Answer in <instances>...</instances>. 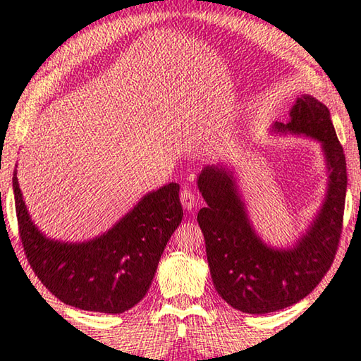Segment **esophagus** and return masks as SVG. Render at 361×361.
Here are the masks:
<instances>
[{
	"label": "esophagus",
	"mask_w": 361,
	"mask_h": 361,
	"mask_svg": "<svg viewBox=\"0 0 361 361\" xmlns=\"http://www.w3.org/2000/svg\"><path fill=\"white\" fill-rule=\"evenodd\" d=\"M180 201H181L183 209H186V210H192L197 205L196 194L190 190H186V188L180 192Z\"/></svg>",
	"instance_id": "34e87169"
}]
</instances>
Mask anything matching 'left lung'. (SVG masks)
Instances as JSON below:
<instances>
[{
	"label": "left lung",
	"mask_w": 361,
	"mask_h": 361,
	"mask_svg": "<svg viewBox=\"0 0 361 361\" xmlns=\"http://www.w3.org/2000/svg\"><path fill=\"white\" fill-rule=\"evenodd\" d=\"M271 131L318 141L328 173L322 207L289 247H274L259 236L231 169L205 165L197 175L199 192L207 202L197 221L212 281L226 304L252 314L297 304L317 288L334 260L345 205V156L328 107L302 94L290 107L288 122H276Z\"/></svg>",
	"instance_id": "8db88e82"
}]
</instances>
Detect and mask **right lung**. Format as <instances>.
I'll return each mask as SVG.
<instances>
[{
	"label": "right lung",
	"instance_id": "1",
	"mask_svg": "<svg viewBox=\"0 0 361 361\" xmlns=\"http://www.w3.org/2000/svg\"><path fill=\"white\" fill-rule=\"evenodd\" d=\"M13 190L22 245L33 271L57 299L88 312L123 313L138 304L183 219L180 185L169 183L145 194L99 236L82 243L57 241L33 223L17 170Z\"/></svg>",
	"mask_w": 361,
	"mask_h": 361
}]
</instances>
